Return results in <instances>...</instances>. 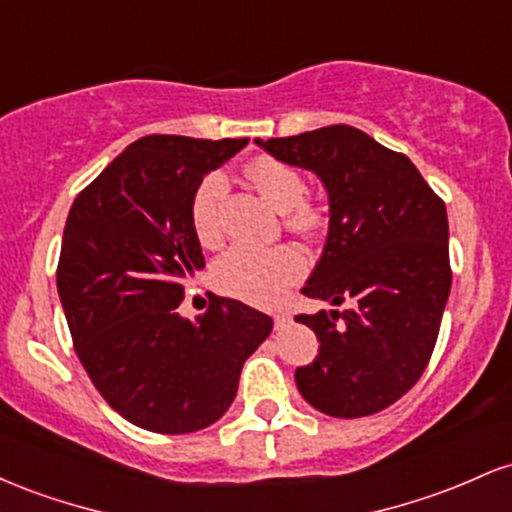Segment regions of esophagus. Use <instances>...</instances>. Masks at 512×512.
<instances>
[{"mask_svg":"<svg viewBox=\"0 0 512 512\" xmlns=\"http://www.w3.org/2000/svg\"><path fill=\"white\" fill-rule=\"evenodd\" d=\"M272 317H274V327H276V330H279V327H286L291 322V315L284 313V310H281V313H274Z\"/></svg>","mask_w":512,"mask_h":512,"instance_id":"obj_1","label":"esophagus"}]
</instances>
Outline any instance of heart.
<instances>
[{
  "label": "heart",
  "mask_w": 512,
  "mask_h": 512,
  "mask_svg": "<svg viewBox=\"0 0 512 512\" xmlns=\"http://www.w3.org/2000/svg\"><path fill=\"white\" fill-rule=\"evenodd\" d=\"M248 178L276 209L284 211L291 231L315 233L322 226V209L305 197L301 170L274 156H260L248 166ZM228 192V180L221 170H211L197 182L190 199L192 231L202 245L221 240V207ZM308 262L303 252L291 245L274 248H250L233 245L214 264L216 286L240 301L267 305L279 301L284 291L303 279Z\"/></svg>",
  "instance_id": "heart-1"
}]
</instances>
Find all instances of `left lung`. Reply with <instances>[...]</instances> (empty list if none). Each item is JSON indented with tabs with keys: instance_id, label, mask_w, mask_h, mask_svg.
<instances>
[{
	"instance_id": "obj_1",
	"label": "left lung",
	"mask_w": 512,
	"mask_h": 512,
	"mask_svg": "<svg viewBox=\"0 0 512 512\" xmlns=\"http://www.w3.org/2000/svg\"><path fill=\"white\" fill-rule=\"evenodd\" d=\"M274 158L317 173L330 195L325 252L301 293L342 310L296 315L320 351L296 385L322 414H378L421 378L452 284L445 202L414 163L361 129L267 139Z\"/></svg>"
}]
</instances>
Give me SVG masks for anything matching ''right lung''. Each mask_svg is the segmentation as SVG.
Returning <instances> with one entry per match:
<instances>
[{"label": "right lung", "instance_id": "add662e5", "mask_svg": "<svg viewBox=\"0 0 512 512\" xmlns=\"http://www.w3.org/2000/svg\"><path fill=\"white\" fill-rule=\"evenodd\" d=\"M245 144L149 134L69 209L57 291L74 351L105 402L151 433L219 421L245 358L272 332V317L231 298L211 296L195 320L178 313L185 281L204 267L192 192Z\"/></svg>", "mask_w": 512, "mask_h": 512}]
</instances>
